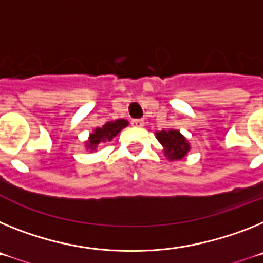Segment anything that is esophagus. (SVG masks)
<instances>
[{
    "mask_svg": "<svg viewBox=\"0 0 263 263\" xmlns=\"http://www.w3.org/2000/svg\"><path fill=\"white\" fill-rule=\"evenodd\" d=\"M131 124L134 125V127H136V128H141V127L144 125V120H143V119H134L131 122Z\"/></svg>",
    "mask_w": 263,
    "mask_h": 263,
    "instance_id": "obj_1",
    "label": "esophagus"
}]
</instances>
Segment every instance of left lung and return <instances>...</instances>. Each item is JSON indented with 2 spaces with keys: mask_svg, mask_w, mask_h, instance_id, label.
Returning a JSON list of instances; mask_svg holds the SVG:
<instances>
[{
  "mask_svg": "<svg viewBox=\"0 0 263 263\" xmlns=\"http://www.w3.org/2000/svg\"><path fill=\"white\" fill-rule=\"evenodd\" d=\"M156 139L163 145L164 155L170 161L184 159L191 149L188 140L177 129H163L156 132Z\"/></svg>",
  "mask_w": 263,
  "mask_h": 263,
  "instance_id": "1",
  "label": "left lung"
}]
</instances>
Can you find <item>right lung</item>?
<instances>
[{
	"label": "right lung",
	"mask_w": 263,
	"mask_h": 263,
	"mask_svg": "<svg viewBox=\"0 0 263 263\" xmlns=\"http://www.w3.org/2000/svg\"><path fill=\"white\" fill-rule=\"evenodd\" d=\"M127 125H128V122L124 120V119H118V120H114V122H107L106 124L102 125V127H98V128L93 129L92 134H90L88 141H86V147L91 151H95L100 143L111 141Z\"/></svg>",
	"instance_id": "add662e5"
}]
</instances>
